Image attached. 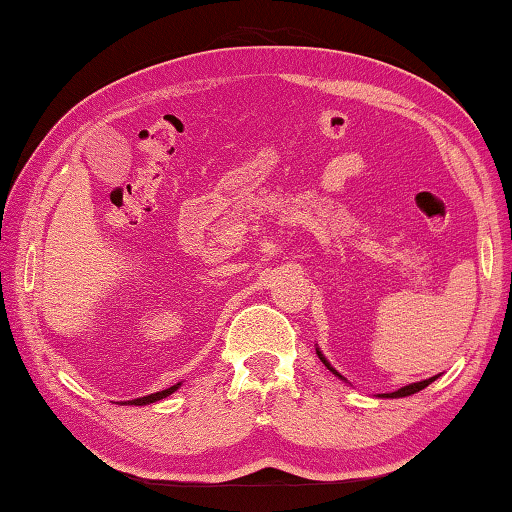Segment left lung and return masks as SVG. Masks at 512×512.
<instances>
[{"label": "left lung", "mask_w": 512, "mask_h": 512, "mask_svg": "<svg viewBox=\"0 0 512 512\" xmlns=\"http://www.w3.org/2000/svg\"><path fill=\"white\" fill-rule=\"evenodd\" d=\"M316 353H318V358H320V362L322 364H325V367L333 373V375H336V378H340V380H344L342 378V375L336 371V369H333L331 367V364H329V360L325 358V353H322L318 347H316ZM437 378H440V373H437V375H433V378H429V380H422V382H411V384H406V387H402V389H398V391H391V393H378V398H406V395H413V393H417V391H422V389H426V387H429V384L431 382H435ZM344 382H347V380H344Z\"/></svg>", "instance_id": "obj_1"}]
</instances>
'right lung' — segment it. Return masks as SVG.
Masks as SVG:
<instances>
[{"instance_id":"right-lung-1","label":"right lung","mask_w":512,"mask_h":512,"mask_svg":"<svg viewBox=\"0 0 512 512\" xmlns=\"http://www.w3.org/2000/svg\"><path fill=\"white\" fill-rule=\"evenodd\" d=\"M183 382H176L174 387H170V389H163V391H156V393H150V395H143V398H134V400H125V402H121V404H134V406H145V404H152V402H159V400H165L168 398V395H172L176 389L181 387Z\"/></svg>"}]
</instances>
